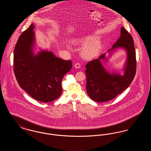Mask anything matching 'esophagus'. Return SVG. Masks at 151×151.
Segmentation results:
<instances>
[{
	"instance_id": "34e87169",
	"label": "esophagus",
	"mask_w": 151,
	"mask_h": 151,
	"mask_svg": "<svg viewBox=\"0 0 151 151\" xmlns=\"http://www.w3.org/2000/svg\"><path fill=\"white\" fill-rule=\"evenodd\" d=\"M74 67L76 68H80V67H81V65L79 63H76L75 65H74Z\"/></svg>"
}]
</instances>
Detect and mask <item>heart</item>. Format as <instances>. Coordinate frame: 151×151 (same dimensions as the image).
Returning <instances> with one entry per match:
<instances>
[{"label": "heart", "mask_w": 151, "mask_h": 151, "mask_svg": "<svg viewBox=\"0 0 151 151\" xmlns=\"http://www.w3.org/2000/svg\"><path fill=\"white\" fill-rule=\"evenodd\" d=\"M75 45H84L80 51L81 57L86 60H91L98 56L101 49V44L99 38L94 36L79 37L72 40ZM70 49V47L68 46Z\"/></svg>", "instance_id": "1"}]
</instances>
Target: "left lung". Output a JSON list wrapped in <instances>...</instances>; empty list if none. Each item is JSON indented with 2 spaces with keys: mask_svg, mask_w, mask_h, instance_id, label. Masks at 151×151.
Segmentation results:
<instances>
[{
  "mask_svg": "<svg viewBox=\"0 0 151 151\" xmlns=\"http://www.w3.org/2000/svg\"><path fill=\"white\" fill-rule=\"evenodd\" d=\"M118 48L125 50L127 52L123 75L118 72L110 73L104 68L101 60H107L106 54L89 62L86 65V92L94 101L102 102L114 99L126 89L134 80L137 69L135 46L132 36L124 27L121 29L119 39L108 51L109 55Z\"/></svg>",
  "mask_w": 151,
  "mask_h": 151,
  "instance_id": "1",
  "label": "left lung"
}]
</instances>
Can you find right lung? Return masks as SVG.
<instances>
[{
  "mask_svg": "<svg viewBox=\"0 0 151 151\" xmlns=\"http://www.w3.org/2000/svg\"><path fill=\"white\" fill-rule=\"evenodd\" d=\"M35 25L32 24L19 37L14 54V70L20 86L36 100L49 102L62 92V80L72 68V61L64 60L47 50L35 54Z\"/></svg>",
  "mask_w": 151,
  "mask_h": 151,
  "instance_id": "add662e5",
  "label": "right lung"
}]
</instances>
